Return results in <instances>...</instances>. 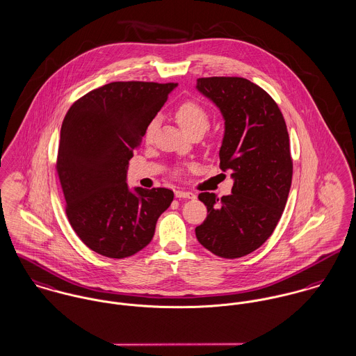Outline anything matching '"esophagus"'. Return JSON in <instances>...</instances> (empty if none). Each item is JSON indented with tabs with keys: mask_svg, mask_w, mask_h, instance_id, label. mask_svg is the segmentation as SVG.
<instances>
[{
	"mask_svg": "<svg viewBox=\"0 0 356 356\" xmlns=\"http://www.w3.org/2000/svg\"><path fill=\"white\" fill-rule=\"evenodd\" d=\"M175 195H176V197H187V199H195L196 197L193 192L181 191V190L175 192Z\"/></svg>",
	"mask_w": 356,
	"mask_h": 356,
	"instance_id": "34e87169",
	"label": "esophagus"
}]
</instances>
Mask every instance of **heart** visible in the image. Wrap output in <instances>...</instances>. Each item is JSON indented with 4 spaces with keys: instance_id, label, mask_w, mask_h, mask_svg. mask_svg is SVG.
I'll return each mask as SVG.
<instances>
[{
    "instance_id": "obj_1",
    "label": "heart",
    "mask_w": 356,
    "mask_h": 356,
    "mask_svg": "<svg viewBox=\"0 0 356 356\" xmlns=\"http://www.w3.org/2000/svg\"><path fill=\"white\" fill-rule=\"evenodd\" d=\"M175 118L177 120V123L180 124V127L187 133V134H195V133H200L203 136V133H206L210 127L211 123V116L207 108L195 102V100H186L183 102L176 111H175ZM157 118L152 119L146 129H145V139L149 140L153 137L156 129H157Z\"/></svg>"
}]
</instances>
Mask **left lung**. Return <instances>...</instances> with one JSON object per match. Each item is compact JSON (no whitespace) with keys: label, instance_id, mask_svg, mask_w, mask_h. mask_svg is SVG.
Returning a JSON list of instances; mask_svg holds the SVG:
<instances>
[{"label":"left lung","instance_id":"1","mask_svg":"<svg viewBox=\"0 0 356 356\" xmlns=\"http://www.w3.org/2000/svg\"><path fill=\"white\" fill-rule=\"evenodd\" d=\"M196 88L225 118L219 166L234 179L232 195L202 192L207 218L197 241L223 259H238L263 245L283 214L293 179L284 118L274 99L243 77H204Z\"/></svg>","mask_w":356,"mask_h":356}]
</instances>
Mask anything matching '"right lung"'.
Listing matches in <instances>:
<instances>
[{"label":"right lung","instance_id":"add662e5","mask_svg":"<svg viewBox=\"0 0 356 356\" xmlns=\"http://www.w3.org/2000/svg\"><path fill=\"white\" fill-rule=\"evenodd\" d=\"M176 85L110 82L76 100L62 122L55 169L65 211L82 243L102 256L124 259L143 249L173 200L168 188L130 191L126 173Z\"/></svg>","mask_w":356,"mask_h":356}]
</instances>
